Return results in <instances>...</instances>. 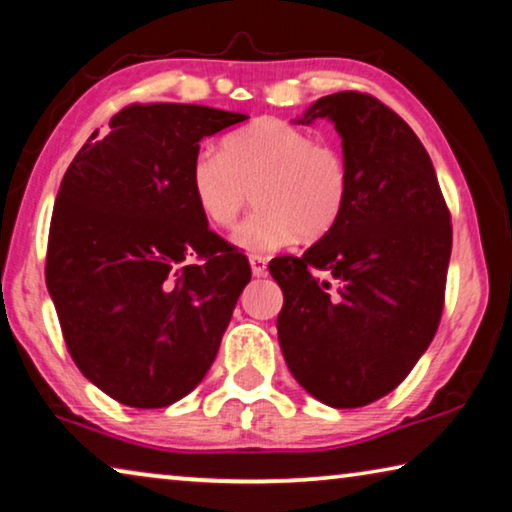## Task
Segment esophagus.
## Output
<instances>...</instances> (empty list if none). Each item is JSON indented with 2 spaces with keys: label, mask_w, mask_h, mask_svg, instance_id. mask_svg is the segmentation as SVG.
Wrapping results in <instances>:
<instances>
[{
  "label": "esophagus",
  "mask_w": 512,
  "mask_h": 512,
  "mask_svg": "<svg viewBox=\"0 0 512 512\" xmlns=\"http://www.w3.org/2000/svg\"><path fill=\"white\" fill-rule=\"evenodd\" d=\"M250 269H253V276L255 278H262V276H266L269 262H266V259L259 257V255H250Z\"/></svg>",
  "instance_id": "obj_1"
}]
</instances>
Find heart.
<instances>
[{
  "label": "heart",
  "mask_w": 512,
  "mask_h": 512,
  "mask_svg": "<svg viewBox=\"0 0 512 512\" xmlns=\"http://www.w3.org/2000/svg\"><path fill=\"white\" fill-rule=\"evenodd\" d=\"M190 193L213 227H230L255 188L257 211L236 227L234 246L273 253L299 239L333 230L349 197V165L329 144L282 119H259L202 147L190 163Z\"/></svg>",
  "instance_id": "heart-1"
}]
</instances>
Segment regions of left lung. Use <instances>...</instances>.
<instances>
[{"mask_svg": "<svg viewBox=\"0 0 512 512\" xmlns=\"http://www.w3.org/2000/svg\"><path fill=\"white\" fill-rule=\"evenodd\" d=\"M315 119H329L340 135L349 197L329 234L301 257L269 264L285 294L278 340L312 398L354 409L391 393L430 347L453 227L430 156L391 108L340 91L312 103L296 124Z\"/></svg>", "mask_w": 512, "mask_h": 512, "instance_id": "left-lung-1", "label": "left lung"}]
</instances>
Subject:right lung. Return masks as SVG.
I'll return each instance as SVG.
<instances>
[{"label": "right lung", "instance_id": "obj_1", "mask_svg": "<svg viewBox=\"0 0 512 512\" xmlns=\"http://www.w3.org/2000/svg\"><path fill=\"white\" fill-rule=\"evenodd\" d=\"M246 119L128 105L61 179L45 282L75 365L128 407H167L200 384L250 282L246 255L209 230L188 179L204 137Z\"/></svg>", "mask_w": 512, "mask_h": 512}]
</instances>
